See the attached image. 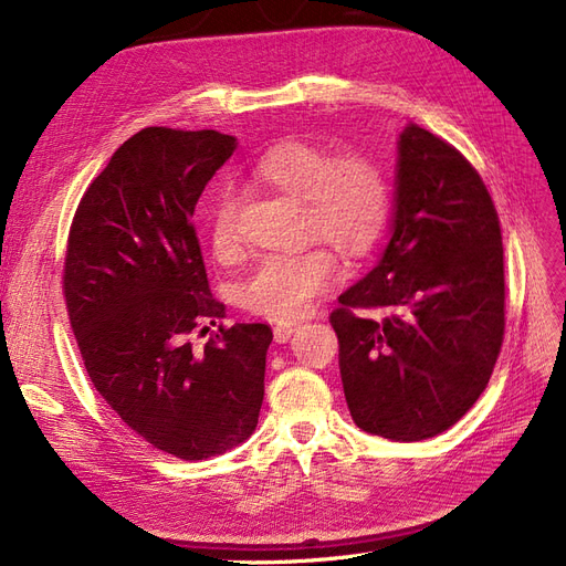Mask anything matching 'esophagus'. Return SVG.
Returning <instances> with one entry per match:
<instances>
[{"mask_svg": "<svg viewBox=\"0 0 566 566\" xmlns=\"http://www.w3.org/2000/svg\"><path fill=\"white\" fill-rule=\"evenodd\" d=\"M295 331H297L295 323H279L276 328H273V337H276V342H287Z\"/></svg>", "mask_w": 566, "mask_h": 566, "instance_id": "1", "label": "esophagus"}]
</instances>
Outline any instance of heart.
Listing matches in <instances>:
<instances>
[{
  "label": "heart",
  "instance_id": "obj_1",
  "mask_svg": "<svg viewBox=\"0 0 566 566\" xmlns=\"http://www.w3.org/2000/svg\"><path fill=\"white\" fill-rule=\"evenodd\" d=\"M252 177L273 191L302 200L304 229L321 235L347 256L366 254L378 241L389 212L385 169L368 156H342L306 144L285 142L254 163ZM212 250L229 256L235 250L233 200L217 198L208 217ZM339 279L335 256L325 248L266 254L241 285V300L256 316L290 321Z\"/></svg>",
  "mask_w": 566,
  "mask_h": 566
}]
</instances>
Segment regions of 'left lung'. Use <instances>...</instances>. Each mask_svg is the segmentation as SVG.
I'll list each match as a JSON object with an SVG mask.
<instances>
[{
  "mask_svg": "<svg viewBox=\"0 0 566 566\" xmlns=\"http://www.w3.org/2000/svg\"><path fill=\"white\" fill-rule=\"evenodd\" d=\"M337 302L342 387L364 432L437 437L486 389L505 328L499 214L476 169L416 123L397 139L389 241Z\"/></svg>",
  "mask_w": 566,
  "mask_h": 566,
  "instance_id": "obj_1",
  "label": "left lung"
}]
</instances>
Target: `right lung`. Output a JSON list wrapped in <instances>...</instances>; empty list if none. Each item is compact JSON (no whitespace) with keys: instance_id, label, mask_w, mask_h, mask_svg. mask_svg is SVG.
<instances>
[{"instance_id":"1","label":"right lung","mask_w":566,"mask_h":566,"mask_svg":"<svg viewBox=\"0 0 566 566\" xmlns=\"http://www.w3.org/2000/svg\"><path fill=\"white\" fill-rule=\"evenodd\" d=\"M238 139L146 127L119 146L75 212L63 290L84 368L127 427L184 460L227 453L256 427L266 323L219 325L193 212Z\"/></svg>"}]
</instances>
